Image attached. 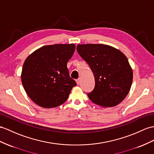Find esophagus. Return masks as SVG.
<instances>
[{
  "instance_id": "obj_1",
  "label": "esophagus",
  "mask_w": 154,
  "mask_h": 154,
  "mask_svg": "<svg viewBox=\"0 0 154 154\" xmlns=\"http://www.w3.org/2000/svg\"><path fill=\"white\" fill-rule=\"evenodd\" d=\"M76 82L77 84H78V85H79V84H80V78H78V79H77V80H76Z\"/></svg>"
}]
</instances>
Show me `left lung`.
I'll use <instances>...</instances> for the list:
<instances>
[{
  "label": "left lung",
  "mask_w": 154,
  "mask_h": 154,
  "mask_svg": "<svg viewBox=\"0 0 154 154\" xmlns=\"http://www.w3.org/2000/svg\"><path fill=\"white\" fill-rule=\"evenodd\" d=\"M76 50L95 76V88L88 93L89 99L103 107L120 103L129 93L133 82V70L125 55L104 44H78Z\"/></svg>",
  "instance_id": "8db88e82"
}]
</instances>
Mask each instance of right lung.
Listing matches in <instances>:
<instances>
[{"mask_svg":"<svg viewBox=\"0 0 154 154\" xmlns=\"http://www.w3.org/2000/svg\"><path fill=\"white\" fill-rule=\"evenodd\" d=\"M75 51V45L44 46L26 59L21 82L26 93L38 106L54 108L68 99L76 83L69 76L66 65Z\"/></svg>","mask_w":154,"mask_h":154,"instance_id":"obj_1","label":"right lung"}]
</instances>
